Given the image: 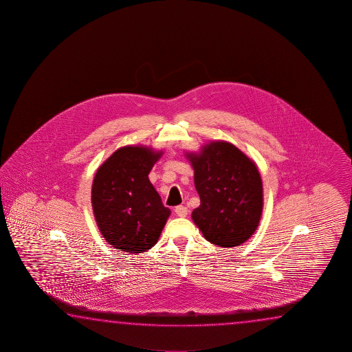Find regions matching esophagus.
I'll return each mask as SVG.
<instances>
[{
	"mask_svg": "<svg viewBox=\"0 0 352 352\" xmlns=\"http://www.w3.org/2000/svg\"><path fill=\"white\" fill-rule=\"evenodd\" d=\"M175 213L181 218H184L188 214V209L186 208L185 206H177V207H175Z\"/></svg>",
	"mask_w": 352,
	"mask_h": 352,
	"instance_id": "obj_1",
	"label": "esophagus"
}]
</instances>
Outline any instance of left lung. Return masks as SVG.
<instances>
[{
  "label": "left lung",
  "instance_id": "1",
  "mask_svg": "<svg viewBox=\"0 0 352 352\" xmlns=\"http://www.w3.org/2000/svg\"><path fill=\"white\" fill-rule=\"evenodd\" d=\"M185 155L201 198L192 219L203 236L221 248L249 240L263 214V179L256 164L224 140L209 142L199 153Z\"/></svg>",
  "mask_w": 352,
  "mask_h": 352
}]
</instances>
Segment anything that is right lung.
Here are the masks:
<instances>
[{
    "instance_id": "obj_1",
    "label": "right lung",
    "mask_w": 352,
    "mask_h": 352,
    "mask_svg": "<svg viewBox=\"0 0 352 352\" xmlns=\"http://www.w3.org/2000/svg\"><path fill=\"white\" fill-rule=\"evenodd\" d=\"M162 154L149 146L126 145L96 173L91 190L96 223L102 236L118 251L150 250L171 214L148 177Z\"/></svg>"
}]
</instances>
